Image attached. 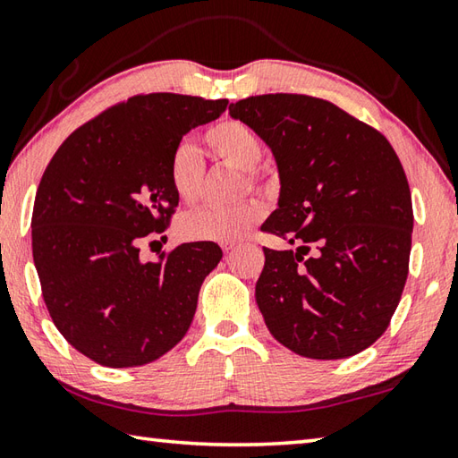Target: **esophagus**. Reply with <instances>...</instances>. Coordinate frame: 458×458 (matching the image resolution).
<instances>
[{
  "mask_svg": "<svg viewBox=\"0 0 458 458\" xmlns=\"http://www.w3.org/2000/svg\"><path fill=\"white\" fill-rule=\"evenodd\" d=\"M234 246H236V244H232V242H226V244H222V250L228 254V252H230V250H232V248H234Z\"/></svg>",
  "mask_w": 458,
  "mask_h": 458,
  "instance_id": "obj_1",
  "label": "esophagus"
}]
</instances>
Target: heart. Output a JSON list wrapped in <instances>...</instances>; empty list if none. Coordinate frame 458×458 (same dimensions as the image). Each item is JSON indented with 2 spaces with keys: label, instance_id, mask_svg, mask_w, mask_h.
Instances as JSON below:
<instances>
[{
  "label": "heart",
  "instance_id": "1",
  "mask_svg": "<svg viewBox=\"0 0 458 458\" xmlns=\"http://www.w3.org/2000/svg\"><path fill=\"white\" fill-rule=\"evenodd\" d=\"M204 144L214 162L240 170L242 182L238 192L268 184V174L258 168L264 154V140L258 131L238 118H222L202 131ZM206 164L192 146L174 148L168 160L170 186L182 204H194L202 196ZM266 216V206L248 198L232 208H196L184 212L176 222V232L188 242H238L258 226Z\"/></svg>",
  "mask_w": 458,
  "mask_h": 458
}]
</instances>
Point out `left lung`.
I'll list each match as a JSON object with an SVG mask.
<instances>
[{
  "label": "left lung",
  "mask_w": 458,
  "mask_h": 458,
  "mask_svg": "<svg viewBox=\"0 0 458 458\" xmlns=\"http://www.w3.org/2000/svg\"><path fill=\"white\" fill-rule=\"evenodd\" d=\"M228 110L278 162L280 208L262 232L298 244L264 248L256 302L266 327L306 359L362 352L385 335L409 276L412 202L401 160L377 128L328 99L264 94Z\"/></svg>",
  "instance_id": "left-lung-1"
}]
</instances>
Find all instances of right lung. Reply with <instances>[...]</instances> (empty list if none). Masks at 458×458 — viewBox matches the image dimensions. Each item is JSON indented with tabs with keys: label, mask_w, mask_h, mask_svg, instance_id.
Masks as SVG:
<instances>
[{
	"label": "right lung",
	"mask_w": 458,
	"mask_h": 458,
	"mask_svg": "<svg viewBox=\"0 0 458 458\" xmlns=\"http://www.w3.org/2000/svg\"><path fill=\"white\" fill-rule=\"evenodd\" d=\"M226 106L168 91L131 96L73 130L49 160L33 204V262L55 328L89 360L142 367L192 324L220 246L180 244L142 262L140 244L164 234L176 212L174 148Z\"/></svg>",
	"instance_id": "add662e5"
}]
</instances>
